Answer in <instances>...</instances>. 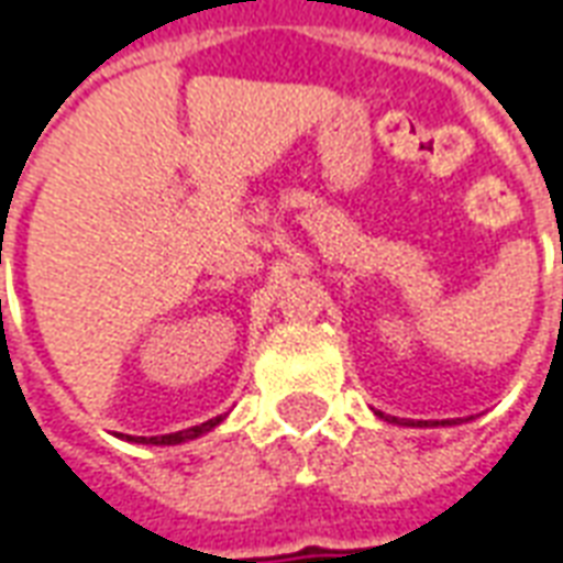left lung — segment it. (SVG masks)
Masks as SVG:
<instances>
[{
  "label": "left lung",
  "instance_id": "1",
  "mask_svg": "<svg viewBox=\"0 0 563 563\" xmlns=\"http://www.w3.org/2000/svg\"><path fill=\"white\" fill-rule=\"evenodd\" d=\"M379 416H383V413H379ZM391 422H395V419H391ZM434 424H455V422H449V419H446V422H434ZM416 428H431V424L424 422V424H416Z\"/></svg>",
  "mask_w": 563,
  "mask_h": 563
}]
</instances>
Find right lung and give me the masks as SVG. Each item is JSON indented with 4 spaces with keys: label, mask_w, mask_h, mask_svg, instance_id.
Instances as JSON below:
<instances>
[{
    "label": "right lung",
    "mask_w": 563,
    "mask_h": 563,
    "mask_svg": "<svg viewBox=\"0 0 563 563\" xmlns=\"http://www.w3.org/2000/svg\"><path fill=\"white\" fill-rule=\"evenodd\" d=\"M220 422H222V416H217V419H208V422L192 424V428H186V431H174V434L126 437V440H135V443H150V446H177V443H186V440H196V437L208 434V431H213V428H217Z\"/></svg>",
    "instance_id": "1"
}]
</instances>
